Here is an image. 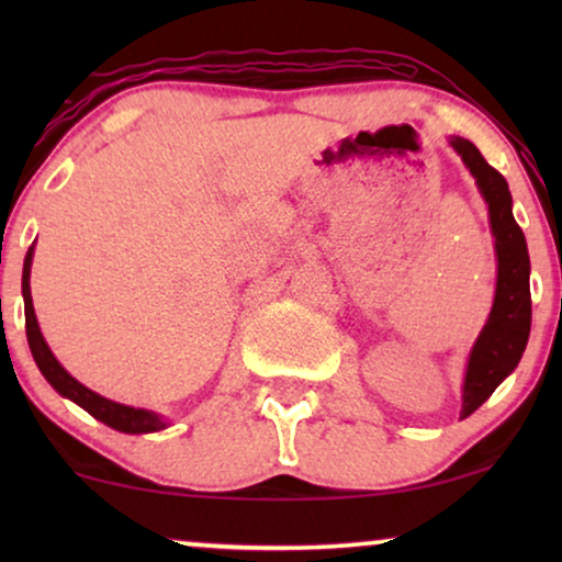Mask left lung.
I'll list each match as a JSON object with an SVG mask.
<instances>
[{"mask_svg": "<svg viewBox=\"0 0 562 562\" xmlns=\"http://www.w3.org/2000/svg\"><path fill=\"white\" fill-rule=\"evenodd\" d=\"M450 148L458 153L475 179L483 202L488 206L491 235L496 250V294L494 306L475 337L468 356L463 379V406L460 419L471 417L498 383L514 373L527 348L532 327V296H529V252L521 227L512 212L509 183L496 168L486 164L481 150L465 137H450Z\"/></svg>", "mask_w": 562, "mask_h": 562, "instance_id": "1", "label": "left lung"}]
</instances>
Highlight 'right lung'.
Here are the masks:
<instances>
[{
	"label": "right lung",
	"instance_id": "1",
	"mask_svg": "<svg viewBox=\"0 0 562 562\" xmlns=\"http://www.w3.org/2000/svg\"><path fill=\"white\" fill-rule=\"evenodd\" d=\"M33 252H35V243L30 245V250L25 256V266H22V299H25L27 345H30V352H33L37 368H41V373L45 375V381H48L60 396L71 398L74 404H79L81 409H87L91 417L104 422L106 427L117 429V432L148 435V432H160V429H166L168 427L166 417H160V414L150 412V409H135V406H127V404L112 402V398L99 396L97 391L83 386V383L76 381L74 375L58 363V358L53 356L48 342H45L41 325H37L35 310H33V294H30V266H33Z\"/></svg>",
	"mask_w": 562,
	"mask_h": 562
}]
</instances>
